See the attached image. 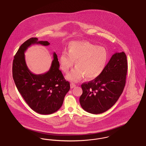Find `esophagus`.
<instances>
[{
    "label": "esophagus",
    "instance_id": "obj_1",
    "mask_svg": "<svg viewBox=\"0 0 146 146\" xmlns=\"http://www.w3.org/2000/svg\"><path fill=\"white\" fill-rule=\"evenodd\" d=\"M76 85L75 84H70V88H71V89H73V88H74V87H76Z\"/></svg>",
    "mask_w": 146,
    "mask_h": 146
}]
</instances>
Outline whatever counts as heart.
Masks as SVG:
<instances>
[{
  "instance_id": "heart-1",
  "label": "heart",
  "mask_w": 146,
  "mask_h": 146,
  "mask_svg": "<svg viewBox=\"0 0 146 146\" xmlns=\"http://www.w3.org/2000/svg\"><path fill=\"white\" fill-rule=\"evenodd\" d=\"M108 52L104 47L97 46L90 42H71L68 52L63 51L59 58L61 69L67 72L75 62L76 67L67 74V78L76 82L85 76L92 79L104 70L108 60Z\"/></svg>"
}]
</instances>
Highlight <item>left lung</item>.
Masks as SVG:
<instances>
[{"mask_svg": "<svg viewBox=\"0 0 146 146\" xmlns=\"http://www.w3.org/2000/svg\"><path fill=\"white\" fill-rule=\"evenodd\" d=\"M127 70L125 52H115L98 76L82 84L79 102L84 110L97 114L111 108L123 91Z\"/></svg>", "mask_w": 146, "mask_h": 146, "instance_id": "obj_1", "label": "left lung"}]
</instances>
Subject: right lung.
I'll use <instances>...</instances> for the list:
<instances>
[{
  "instance_id": "add662e5",
  "label": "right lung",
  "mask_w": 146,
  "mask_h": 146,
  "mask_svg": "<svg viewBox=\"0 0 146 146\" xmlns=\"http://www.w3.org/2000/svg\"><path fill=\"white\" fill-rule=\"evenodd\" d=\"M35 44L44 46L50 44L48 41H38L37 38H31L24 42L14 56L13 77L17 90L32 110L41 114H50L62 106L64 98L70 90V83L65 80L59 70L55 52L53 54L54 60L48 72L35 74L29 70L25 52Z\"/></svg>"
}]
</instances>
